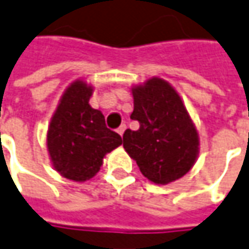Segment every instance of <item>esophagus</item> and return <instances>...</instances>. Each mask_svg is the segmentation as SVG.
Returning a JSON list of instances; mask_svg holds the SVG:
<instances>
[{
  "label": "esophagus",
  "instance_id": "esophagus-1",
  "mask_svg": "<svg viewBox=\"0 0 249 249\" xmlns=\"http://www.w3.org/2000/svg\"><path fill=\"white\" fill-rule=\"evenodd\" d=\"M124 130H126V124H122L121 127L118 128V130H116V131H118V134H119V136H123V134H124Z\"/></svg>",
  "mask_w": 249,
  "mask_h": 249
}]
</instances>
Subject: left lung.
<instances>
[{
	"label": "left lung",
	"instance_id": "obj_1",
	"mask_svg": "<svg viewBox=\"0 0 249 249\" xmlns=\"http://www.w3.org/2000/svg\"><path fill=\"white\" fill-rule=\"evenodd\" d=\"M140 128H127L123 148L145 178L156 185L174 182L191 170L198 156V133L178 91L153 76L131 88Z\"/></svg>",
	"mask_w": 249,
	"mask_h": 249
}]
</instances>
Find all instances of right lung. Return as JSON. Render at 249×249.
<instances>
[{"label": "right lung", "mask_w": 249, "mask_h": 249, "mask_svg": "<svg viewBox=\"0 0 249 249\" xmlns=\"http://www.w3.org/2000/svg\"><path fill=\"white\" fill-rule=\"evenodd\" d=\"M93 86L74 81L58 101L46 134L52 166L67 179L85 182L100 171L105 155L123 142L105 126L101 111L91 108Z\"/></svg>", "instance_id": "add662e5"}]
</instances>
